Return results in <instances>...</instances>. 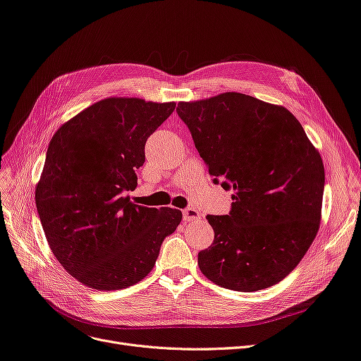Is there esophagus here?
<instances>
[{
	"mask_svg": "<svg viewBox=\"0 0 361 361\" xmlns=\"http://www.w3.org/2000/svg\"><path fill=\"white\" fill-rule=\"evenodd\" d=\"M183 219L184 221H196L200 219V212L193 209V207H185L183 211Z\"/></svg>",
	"mask_w": 361,
	"mask_h": 361,
	"instance_id": "34e87169",
	"label": "esophagus"
}]
</instances>
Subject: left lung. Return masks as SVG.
Wrapping results in <instances>:
<instances>
[{"label":"left lung","mask_w":361,"mask_h":361,"mask_svg":"<svg viewBox=\"0 0 361 361\" xmlns=\"http://www.w3.org/2000/svg\"><path fill=\"white\" fill-rule=\"evenodd\" d=\"M209 176L233 190L228 215H209L215 238L202 250V274L222 288L252 293L275 286L313 243L325 169L305 128L283 106L237 92L180 102Z\"/></svg>","instance_id":"left-lung-1"}]
</instances>
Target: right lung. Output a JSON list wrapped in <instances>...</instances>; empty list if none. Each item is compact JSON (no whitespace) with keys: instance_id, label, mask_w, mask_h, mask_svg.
I'll list each match as a JSON object with an SVG mask.
<instances>
[{"instance_id":"obj_1","label":"right lung","mask_w":361,"mask_h":361,"mask_svg":"<svg viewBox=\"0 0 361 361\" xmlns=\"http://www.w3.org/2000/svg\"><path fill=\"white\" fill-rule=\"evenodd\" d=\"M176 102L108 98L59 128L49 142L35 200L54 256L89 288L123 290L142 281L181 211L130 202L145 145Z\"/></svg>"}]
</instances>
